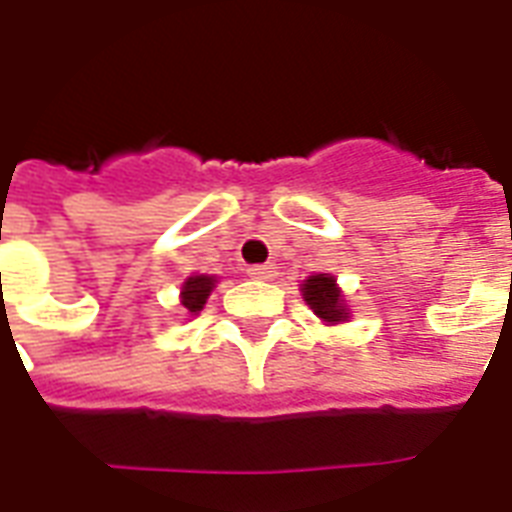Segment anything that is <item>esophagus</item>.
<instances>
[{
	"label": "esophagus",
	"mask_w": 512,
	"mask_h": 512,
	"mask_svg": "<svg viewBox=\"0 0 512 512\" xmlns=\"http://www.w3.org/2000/svg\"><path fill=\"white\" fill-rule=\"evenodd\" d=\"M247 273L252 276V279H257V282H271V279H276V265H273V263L252 265Z\"/></svg>",
	"instance_id": "esophagus-1"
}]
</instances>
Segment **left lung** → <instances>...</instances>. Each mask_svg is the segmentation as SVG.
<instances>
[{"instance_id": "8db88e82", "label": "left lung", "mask_w": 512, "mask_h": 512, "mask_svg": "<svg viewBox=\"0 0 512 512\" xmlns=\"http://www.w3.org/2000/svg\"><path fill=\"white\" fill-rule=\"evenodd\" d=\"M300 292H303L308 308L327 325H341L349 319V308H346V300L341 295V287L335 284V276H330V273L308 276L306 282L300 284Z\"/></svg>"}]
</instances>
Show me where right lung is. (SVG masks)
Returning a JSON list of instances; mask_svg holds the SVG:
<instances>
[{"label":"right lung","instance_id":"add662e5","mask_svg":"<svg viewBox=\"0 0 512 512\" xmlns=\"http://www.w3.org/2000/svg\"><path fill=\"white\" fill-rule=\"evenodd\" d=\"M214 282H217L214 276H204V273H201V276H190V279L182 284V292H179V295H182V306L187 308V314H198V311L204 308L206 298H209L214 290Z\"/></svg>","mask_w":512,"mask_h":512}]
</instances>
